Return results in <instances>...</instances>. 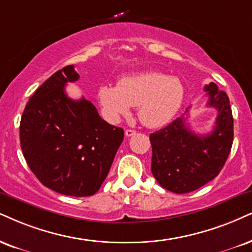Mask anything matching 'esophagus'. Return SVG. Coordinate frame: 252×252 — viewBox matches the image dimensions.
Segmentation results:
<instances>
[{"mask_svg": "<svg viewBox=\"0 0 252 252\" xmlns=\"http://www.w3.org/2000/svg\"><path fill=\"white\" fill-rule=\"evenodd\" d=\"M133 135H136V130H132V129L126 130V137H131Z\"/></svg>", "mask_w": 252, "mask_h": 252, "instance_id": "1", "label": "esophagus"}]
</instances>
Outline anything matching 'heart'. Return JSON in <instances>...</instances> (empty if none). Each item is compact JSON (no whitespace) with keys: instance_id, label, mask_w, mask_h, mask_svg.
Here are the masks:
<instances>
[{"instance_id":"heart-1","label":"heart","mask_w":252,"mask_h":252,"mask_svg":"<svg viewBox=\"0 0 252 252\" xmlns=\"http://www.w3.org/2000/svg\"><path fill=\"white\" fill-rule=\"evenodd\" d=\"M184 86L178 78L159 72H142L122 79L119 85H103L98 98L108 120L128 115L138 106V117L149 128H159L170 122L184 101Z\"/></svg>"}]
</instances>
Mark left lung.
I'll return each instance as SVG.
<instances>
[{"instance_id": "left-lung-1", "label": "left lung", "mask_w": 252, "mask_h": 252, "mask_svg": "<svg viewBox=\"0 0 252 252\" xmlns=\"http://www.w3.org/2000/svg\"><path fill=\"white\" fill-rule=\"evenodd\" d=\"M205 91L208 95L207 106L218 109L211 133H194L183 115L150 135L152 174L161 187L173 193L193 192L209 183L220 173L230 154L234 119L228 95L214 82L206 85Z\"/></svg>"}]
</instances>
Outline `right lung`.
I'll return each instance as SVG.
<instances>
[{
  "label": "right lung",
  "instance_id": "obj_1",
  "mask_svg": "<svg viewBox=\"0 0 252 252\" xmlns=\"http://www.w3.org/2000/svg\"><path fill=\"white\" fill-rule=\"evenodd\" d=\"M78 79L68 65L34 92L22 115L20 139L29 167L44 186L91 196L107 178L124 132L101 119L89 100L67 96L65 85Z\"/></svg>",
  "mask_w": 252,
  "mask_h": 252
}]
</instances>
